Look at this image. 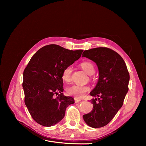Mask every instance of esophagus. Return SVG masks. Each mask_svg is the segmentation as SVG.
Instances as JSON below:
<instances>
[{
    "label": "esophagus",
    "instance_id": "34e87169",
    "mask_svg": "<svg viewBox=\"0 0 146 146\" xmlns=\"http://www.w3.org/2000/svg\"><path fill=\"white\" fill-rule=\"evenodd\" d=\"M82 100L80 99H78V98H75V102H76V103L79 102H80Z\"/></svg>",
    "mask_w": 146,
    "mask_h": 146
}]
</instances>
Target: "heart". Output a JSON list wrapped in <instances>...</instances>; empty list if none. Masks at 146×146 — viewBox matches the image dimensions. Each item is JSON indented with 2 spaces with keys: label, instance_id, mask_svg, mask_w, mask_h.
<instances>
[{
  "label": "heart",
  "instance_id": "obj_1",
  "mask_svg": "<svg viewBox=\"0 0 146 146\" xmlns=\"http://www.w3.org/2000/svg\"><path fill=\"white\" fill-rule=\"evenodd\" d=\"M81 68L88 75H92L95 71V68L94 64L90 61H83L80 64ZM71 73L72 67L67 66L63 69L61 77L63 80L69 83L71 82ZM90 90L89 86H82V85H74L68 88L67 92L69 95L73 96L77 98H82L87 92Z\"/></svg>",
  "mask_w": 146,
  "mask_h": 146
}]
</instances>
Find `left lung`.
Here are the masks:
<instances>
[{"label": "left lung", "instance_id": "left-lung-1", "mask_svg": "<svg viewBox=\"0 0 146 146\" xmlns=\"http://www.w3.org/2000/svg\"><path fill=\"white\" fill-rule=\"evenodd\" d=\"M82 56L98 65L99 78L90 95L98 97L91 100L93 109L83 115L87 124L92 128L105 126L111 121L123 103L129 91L130 75L121 56L107 47L85 50Z\"/></svg>", "mask_w": 146, "mask_h": 146}]
</instances>
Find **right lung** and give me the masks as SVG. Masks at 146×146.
Returning a JSON list of instances; mask_svg holds the SVG:
<instances>
[{
	"label": "right lung",
	"mask_w": 146,
	"mask_h": 146,
	"mask_svg": "<svg viewBox=\"0 0 146 146\" xmlns=\"http://www.w3.org/2000/svg\"><path fill=\"white\" fill-rule=\"evenodd\" d=\"M83 50H70L56 44L44 46L31 58L23 73L24 102L39 124L50 127L59 122L66 109L74 104L64 96L63 70L80 58Z\"/></svg>",
	"instance_id": "obj_1"
}]
</instances>
